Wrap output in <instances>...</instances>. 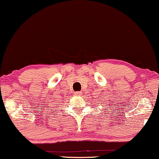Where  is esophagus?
Wrapping results in <instances>:
<instances>
[{
    "label": "esophagus",
    "instance_id": "obj_1",
    "mask_svg": "<svg viewBox=\"0 0 159 159\" xmlns=\"http://www.w3.org/2000/svg\"><path fill=\"white\" fill-rule=\"evenodd\" d=\"M74 95L76 96H80L82 95V92L80 91H76V92H74Z\"/></svg>",
    "mask_w": 159,
    "mask_h": 159
}]
</instances>
